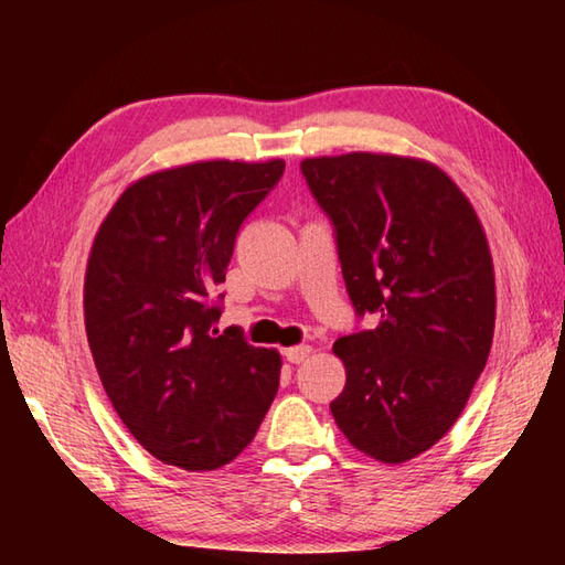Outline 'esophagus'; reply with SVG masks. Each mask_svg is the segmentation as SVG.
Wrapping results in <instances>:
<instances>
[{"label": "esophagus", "mask_w": 565, "mask_h": 565, "mask_svg": "<svg viewBox=\"0 0 565 565\" xmlns=\"http://www.w3.org/2000/svg\"><path fill=\"white\" fill-rule=\"evenodd\" d=\"M284 356H286V362H291V364H303L310 356V347L308 344L289 347V350H284Z\"/></svg>", "instance_id": "obj_1"}]
</instances>
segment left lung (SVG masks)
I'll list each match as a JSON object with an SVG mask.
<instances>
[{
	"label": "left lung",
	"instance_id": "1",
	"mask_svg": "<svg viewBox=\"0 0 565 565\" xmlns=\"http://www.w3.org/2000/svg\"><path fill=\"white\" fill-rule=\"evenodd\" d=\"M301 172L332 223L356 318H381L334 342L347 383L332 417L359 451L407 461L447 435L493 344L495 279L481 221L423 160L350 152L303 160Z\"/></svg>",
	"mask_w": 565,
	"mask_h": 565
}]
</instances>
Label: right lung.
<instances>
[{
    "label": "right lung",
    "instance_id": "right-lung-1",
    "mask_svg": "<svg viewBox=\"0 0 565 565\" xmlns=\"http://www.w3.org/2000/svg\"><path fill=\"white\" fill-rule=\"evenodd\" d=\"M281 174L284 160H213L142 177L94 237L84 326L104 391L130 435L184 471L231 463L279 388V354L213 326L239 225Z\"/></svg>",
    "mask_w": 565,
    "mask_h": 565
}]
</instances>
